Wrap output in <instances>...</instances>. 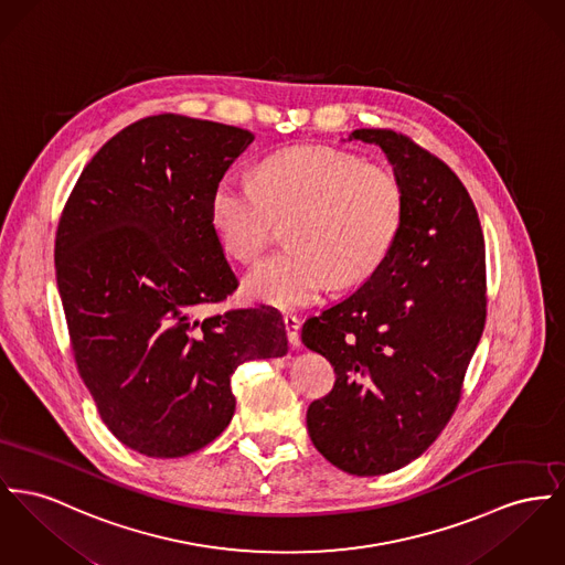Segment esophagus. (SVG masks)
Returning <instances> with one entry per match:
<instances>
[{"label":"esophagus","instance_id":"esophagus-1","mask_svg":"<svg viewBox=\"0 0 565 565\" xmlns=\"http://www.w3.org/2000/svg\"><path fill=\"white\" fill-rule=\"evenodd\" d=\"M282 321H285V330H287V339H289V342H291L294 347H300V319H298L296 315H285Z\"/></svg>","mask_w":565,"mask_h":565}]
</instances>
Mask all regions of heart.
Here are the masks:
<instances>
[{
    "mask_svg": "<svg viewBox=\"0 0 565 565\" xmlns=\"http://www.w3.org/2000/svg\"><path fill=\"white\" fill-rule=\"evenodd\" d=\"M212 225L226 253L253 264L289 226V250L246 276V294L274 308L317 300L330 285L371 278L390 255L405 214L398 178L349 151L294 148L257 167L255 182L223 175L212 192Z\"/></svg>",
    "mask_w": 565,
    "mask_h": 565,
    "instance_id": "obj_1",
    "label": "heart"
}]
</instances>
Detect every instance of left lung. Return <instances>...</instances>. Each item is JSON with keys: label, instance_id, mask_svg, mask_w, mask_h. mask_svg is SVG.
<instances>
[{"label": "left lung", "instance_id": "8db88e82", "mask_svg": "<svg viewBox=\"0 0 565 565\" xmlns=\"http://www.w3.org/2000/svg\"><path fill=\"white\" fill-rule=\"evenodd\" d=\"M349 139L387 153L405 214L375 274L301 328L337 373L306 424L334 467L381 476L428 450L458 407L487 321V250L476 205L441 158L390 128Z\"/></svg>", "mask_w": 565, "mask_h": 565}]
</instances>
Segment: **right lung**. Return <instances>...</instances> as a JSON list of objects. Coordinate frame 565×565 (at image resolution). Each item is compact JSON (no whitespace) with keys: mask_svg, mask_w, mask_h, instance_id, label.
<instances>
[{"mask_svg":"<svg viewBox=\"0 0 565 565\" xmlns=\"http://www.w3.org/2000/svg\"><path fill=\"white\" fill-rule=\"evenodd\" d=\"M255 135L186 115L143 117L85 164L55 233L76 369L130 450L178 458L233 417L231 375L287 353L276 308L203 315L237 289L212 192Z\"/></svg>","mask_w":565,"mask_h":565,"instance_id":"obj_1","label":"right lung"}]
</instances>
